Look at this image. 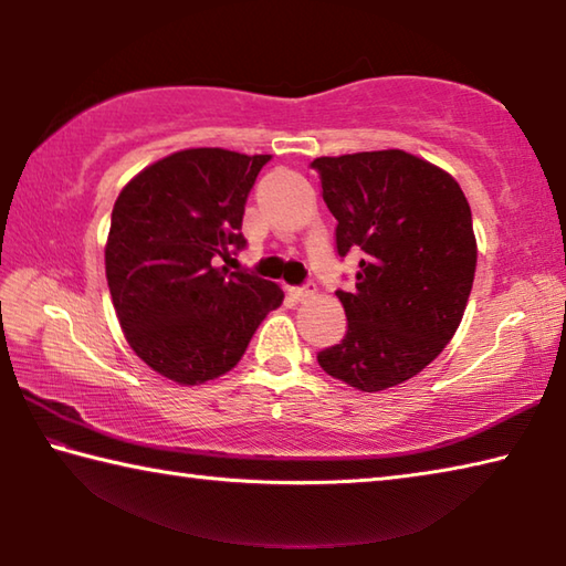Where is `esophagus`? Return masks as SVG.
Segmentation results:
<instances>
[{"mask_svg": "<svg viewBox=\"0 0 566 566\" xmlns=\"http://www.w3.org/2000/svg\"><path fill=\"white\" fill-rule=\"evenodd\" d=\"M290 294L294 296V300H306V296L314 294V284L306 282V284H302V286H292Z\"/></svg>", "mask_w": 566, "mask_h": 566, "instance_id": "obj_1", "label": "esophagus"}]
</instances>
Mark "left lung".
I'll use <instances>...</instances> for the list:
<instances>
[{
  "mask_svg": "<svg viewBox=\"0 0 566 566\" xmlns=\"http://www.w3.org/2000/svg\"><path fill=\"white\" fill-rule=\"evenodd\" d=\"M337 219V252H361L357 284L337 290L347 334L317 354L361 391L411 379L462 322L476 270L472 209L452 175L401 149L312 161Z\"/></svg>",
  "mask_w": 566,
  "mask_h": 566,
  "instance_id": "1",
  "label": "left lung"
}]
</instances>
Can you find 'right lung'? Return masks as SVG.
Wrapping results in <instances>:
<instances>
[{
  "label": "right lung",
  "mask_w": 566,
  "mask_h": 566,
  "mask_svg": "<svg viewBox=\"0 0 566 566\" xmlns=\"http://www.w3.org/2000/svg\"><path fill=\"white\" fill-rule=\"evenodd\" d=\"M270 155L202 147L142 169L119 191L104 264L129 347L177 385H205L242 359L284 292L219 262L244 249L249 189Z\"/></svg>",
  "instance_id": "right-lung-1"
}]
</instances>
